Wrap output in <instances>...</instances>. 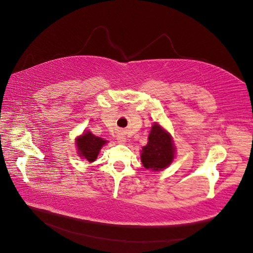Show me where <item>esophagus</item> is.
Returning <instances> with one entry per match:
<instances>
[{
	"label": "esophagus",
	"mask_w": 253,
	"mask_h": 253,
	"mask_svg": "<svg viewBox=\"0 0 253 253\" xmlns=\"http://www.w3.org/2000/svg\"><path fill=\"white\" fill-rule=\"evenodd\" d=\"M117 140H118L119 143H125V142L126 141L125 134H124V133H120V134L117 136Z\"/></svg>",
	"instance_id": "obj_1"
}]
</instances>
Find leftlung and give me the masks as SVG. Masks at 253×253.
<instances>
[{"instance_id":"8db88e82","label":"left lung","mask_w":253,"mask_h":253,"mask_svg":"<svg viewBox=\"0 0 253 253\" xmlns=\"http://www.w3.org/2000/svg\"><path fill=\"white\" fill-rule=\"evenodd\" d=\"M174 147L171 135L154 124L149 135V141L141 151V162L145 169L164 170L174 158Z\"/></svg>"}]
</instances>
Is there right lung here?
Instances as JSON below:
<instances>
[{
	"label": "right lung",
	"instance_id": "right-lung-1",
	"mask_svg": "<svg viewBox=\"0 0 253 253\" xmlns=\"http://www.w3.org/2000/svg\"><path fill=\"white\" fill-rule=\"evenodd\" d=\"M104 143H106L105 140L93 135L90 132L84 133L77 138V147L80 156L88 160L89 163H93L97 158L99 151Z\"/></svg>",
	"mask_w": 253,
	"mask_h": 253
}]
</instances>
